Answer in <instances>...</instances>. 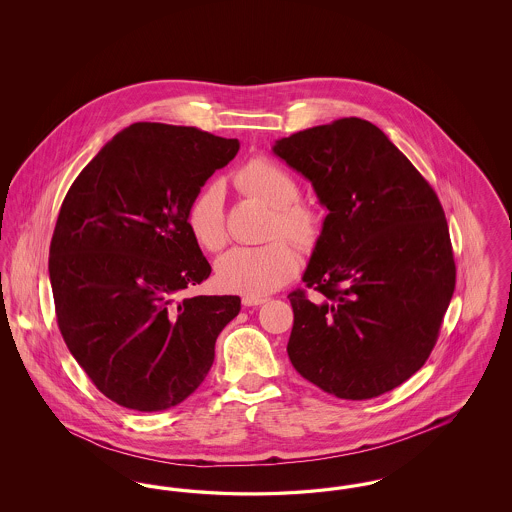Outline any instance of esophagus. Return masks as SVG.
<instances>
[{
	"instance_id": "34e87169",
	"label": "esophagus",
	"mask_w": 512,
	"mask_h": 512,
	"mask_svg": "<svg viewBox=\"0 0 512 512\" xmlns=\"http://www.w3.org/2000/svg\"><path fill=\"white\" fill-rule=\"evenodd\" d=\"M265 301H267L265 297H249V295H245L244 299H242L244 307H257V305H263Z\"/></svg>"
}]
</instances>
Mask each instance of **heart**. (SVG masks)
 Returning a JSON list of instances; mask_svg holds the SVG:
<instances>
[{
    "instance_id": "obj_1",
    "label": "heart",
    "mask_w": 512,
    "mask_h": 512,
    "mask_svg": "<svg viewBox=\"0 0 512 512\" xmlns=\"http://www.w3.org/2000/svg\"><path fill=\"white\" fill-rule=\"evenodd\" d=\"M234 184L272 209L270 238L284 236L299 247L317 242L320 219L311 207L297 201L299 186L286 169L268 159H253L236 172ZM186 220L195 242L203 249H222L228 240L222 186L215 182L195 195ZM297 265L292 245L274 240L259 247L230 249L217 261L215 278L224 292L263 297L288 284Z\"/></svg>"
}]
</instances>
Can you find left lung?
<instances>
[{
	"label": "left lung",
	"instance_id": "left-lung-1",
	"mask_svg": "<svg viewBox=\"0 0 512 512\" xmlns=\"http://www.w3.org/2000/svg\"><path fill=\"white\" fill-rule=\"evenodd\" d=\"M328 209L292 292L293 368L340 399H372L430 357L455 292L443 207L413 163L372 122L349 117L278 140Z\"/></svg>",
	"mask_w": 512,
	"mask_h": 512
}]
</instances>
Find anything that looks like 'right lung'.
Returning <instances> with one entry per match:
<instances>
[{"mask_svg": "<svg viewBox=\"0 0 512 512\" xmlns=\"http://www.w3.org/2000/svg\"><path fill=\"white\" fill-rule=\"evenodd\" d=\"M240 142L194 126L134 122L76 176L49 245L61 336L105 397L155 413L190 397L238 295L180 297L211 265L188 209Z\"/></svg>", "mask_w": 512, "mask_h": 512, "instance_id": "right-lung-1", "label": "right lung"}]
</instances>
